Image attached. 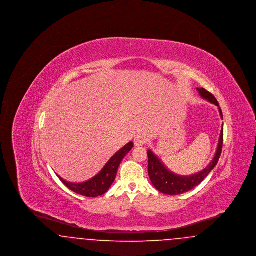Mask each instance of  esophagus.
<instances>
[{
    "label": "esophagus",
    "instance_id": "34e87169",
    "mask_svg": "<svg viewBox=\"0 0 256 256\" xmlns=\"http://www.w3.org/2000/svg\"><path fill=\"white\" fill-rule=\"evenodd\" d=\"M146 140L144 135L138 134L134 137V145L137 146H144L146 144Z\"/></svg>",
    "mask_w": 256,
    "mask_h": 256
}]
</instances>
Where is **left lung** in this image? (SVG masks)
<instances>
[{
  "instance_id": "8db88e82",
  "label": "left lung",
  "mask_w": 256,
  "mask_h": 256,
  "mask_svg": "<svg viewBox=\"0 0 256 256\" xmlns=\"http://www.w3.org/2000/svg\"><path fill=\"white\" fill-rule=\"evenodd\" d=\"M198 91L200 95V97L204 98L208 102L214 104L219 108L220 115L222 117V112L220 108L219 102L217 98L214 97L210 92H208L204 88H198ZM222 141H224V128H222L220 134L219 143L218 148L215 154V156L213 160L210 162V164L207 166L204 170L192 174V176H178L170 170H168L165 165L161 162V160L150 150H148V176L154 186L158 190L159 192L166 194V195L176 196L180 195L183 193H186L192 189H194L196 186H198L200 182H204V180L209 174V172L215 168L219 161L220 154H222Z\"/></svg>"
}]
</instances>
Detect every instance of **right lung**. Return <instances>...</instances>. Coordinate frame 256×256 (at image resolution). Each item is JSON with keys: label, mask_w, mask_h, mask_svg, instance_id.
<instances>
[{"label": "right lung", "mask_w": 256, "mask_h": 256, "mask_svg": "<svg viewBox=\"0 0 256 256\" xmlns=\"http://www.w3.org/2000/svg\"><path fill=\"white\" fill-rule=\"evenodd\" d=\"M132 146V142H130L126 146H122L120 150H118L108 160V162L97 176H95L94 178H92L86 182H68L60 176H58L61 182L78 195L84 196L88 198H96L98 196L104 195V193L108 192L112 183L114 182L120 163L122 162V158L130 152Z\"/></svg>", "instance_id": "right-lung-1"}]
</instances>
